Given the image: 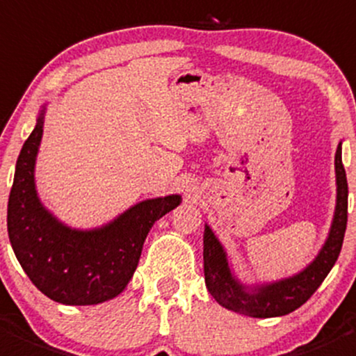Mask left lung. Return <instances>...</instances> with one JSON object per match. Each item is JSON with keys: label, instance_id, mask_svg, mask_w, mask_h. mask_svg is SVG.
I'll return each instance as SVG.
<instances>
[{"label": "left lung", "instance_id": "left-lung-1", "mask_svg": "<svg viewBox=\"0 0 356 356\" xmlns=\"http://www.w3.org/2000/svg\"><path fill=\"white\" fill-rule=\"evenodd\" d=\"M336 179H337V205L334 213V222L329 238L320 250L318 257L292 278L277 282V284L257 287L254 292H247L231 275L226 261V252L222 250L212 229L205 226L203 234V273L210 296L234 313L254 318H271V316L289 315L294 309L301 308L322 285L327 275L343 247L344 231L348 222V181L341 160V146L336 151Z\"/></svg>", "mask_w": 356, "mask_h": 356}]
</instances>
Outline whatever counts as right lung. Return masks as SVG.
I'll return each instance as SVG.
<instances>
[{
  "mask_svg": "<svg viewBox=\"0 0 356 356\" xmlns=\"http://www.w3.org/2000/svg\"><path fill=\"white\" fill-rule=\"evenodd\" d=\"M43 111L19 154L8 198L10 243L29 280L62 305H99L116 298L132 278L144 240L181 196L146 200L101 229L76 231L43 209L34 188V161Z\"/></svg>",
  "mask_w": 356,
  "mask_h": 356,
  "instance_id": "1",
  "label": "right lung"
}]
</instances>
